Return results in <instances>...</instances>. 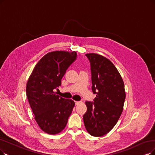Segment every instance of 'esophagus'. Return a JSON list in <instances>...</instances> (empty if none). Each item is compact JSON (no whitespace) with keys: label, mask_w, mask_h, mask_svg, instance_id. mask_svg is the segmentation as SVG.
Wrapping results in <instances>:
<instances>
[{"label":"esophagus","mask_w":155,"mask_h":155,"mask_svg":"<svg viewBox=\"0 0 155 155\" xmlns=\"http://www.w3.org/2000/svg\"><path fill=\"white\" fill-rule=\"evenodd\" d=\"M79 103H80L79 101H75V104L76 105V106H77V105H78Z\"/></svg>","instance_id":"obj_1"}]
</instances>
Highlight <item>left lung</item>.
Masks as SVG:
<instances>
[{
	"label": "left lung",
	"instance_id": "8db88e82",
	"mask_svg": "<svg viewBox=\"0 0 155 155\" xmlns=\"http://www.w3.org/2000/svg\"><path fill=\"white\" fill-rule=\"evenodd\" d=\"M91 73V90L96 97L86 101L87 111L83 115L87 132L101 137L110 132L118 121L126 94L123 79L116 67L107 58L96 53L85 54Z\"/></svg>",
	"mask_w": 155,
	"mask_h": 155
}]
</instances>
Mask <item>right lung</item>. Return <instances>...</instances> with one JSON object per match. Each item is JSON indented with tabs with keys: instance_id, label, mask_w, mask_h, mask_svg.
I'll list each match as a JSON object with an SVG mask.
<instances>
[{
	"instance_id": "add662e5",
	"label": "right lung",
	"mask_w": 155,
	"mask_h": 155,
	"mask_svg": "<svg viewBox=\"0 0 155 155\" xmlns=\"http://www.w3.org/2000/svg\"><path fill=\"white\" fill-rule=\"evenodd\" d=\"M76 51H56L45 54L36 64L27 84L26 94L35 120L49 134H57L65 127L75 103L56 94L61 80L76 60Z\"/></svg>"
}]
</instances>
